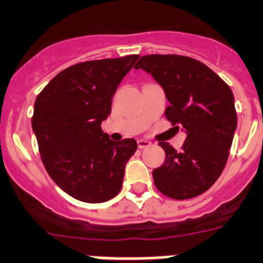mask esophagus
<instances>
[{"label": "esophagus", "mask_w": 263, "mask_h": 263, "mask_svg": "<svg viewBox=\"0 0 263 263\" xmlns=\"http://www.w3.org/2000/svg\"><path fill=\"white\" fill-rule=\"evenodd\" d=\"M150 145H152V143H150L149 140H146V139L138 140V147H139V149H146V147H149Z\"/></svg>", "instance_id": "obj_1"}]
</instances>
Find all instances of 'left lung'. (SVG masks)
Segmentation results:
<instances>
[{
  "label": "left lung",
  "mask_w": 263,
  "mask_h": 263,
  "mask_svg": "<svg viewBox=\"0 0 263 263\" xmlns=\"http://www.w3.org/2000/svg\"><path fill=\"white\" fill-rule=\"evenodd\" d=\"M135 69L145 70L164 89L170 106L165 117L186 132L176 152L160 142L165 161L153 170L154 185L175 200L200 196L223 171L237 127L234 96L210 67L180 55L142 56Z\"/></svg>",
  "instance_id": "1"
}]
</instances>
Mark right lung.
I'll return each mask as SVG.
<instances>
[{
    "mask_svg": "<svg viewBox=\"0 0 263 263\" xmlns=\"http://www.w3.org/2000/svg\"><path fill=\"white\" fill-rule=\"evenodd\" d=\"M139 55L70 66L49 81L34 103L31 127L44 167L60 189L84 203L117 196L135 139L113 142L102 131L111 98Z\"/></svg>",
    "mask_w": 263,
    "mask_h": 263,
    "instance_id": "right-lung-1",
    "label": "right lung"
}]
</instances>
